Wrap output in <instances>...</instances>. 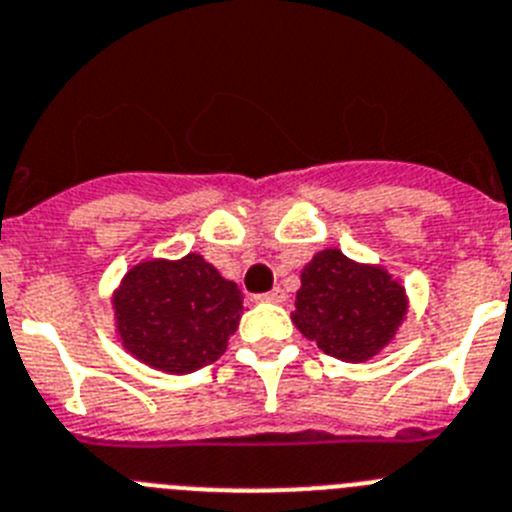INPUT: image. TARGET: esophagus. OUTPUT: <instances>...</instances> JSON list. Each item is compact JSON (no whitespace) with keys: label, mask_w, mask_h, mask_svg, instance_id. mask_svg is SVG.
I'll use <instances>...</instances> for the list:
<instances>
[{"label":"esophagus","mask_w":512,"mask_h":512,"mask_svg":"<svg viewBox=\"0 0 512 512\" xmlns=\"http://www.w3.org/2000/svg\"><path fill=\"white\" fill-rule=\"evenodd\" d=\"M257 301H260V303H283L285 293L280 288H273L270 293H262V296H257Z\"/></svg>","instance_id":"34e87169"}]
</instances>
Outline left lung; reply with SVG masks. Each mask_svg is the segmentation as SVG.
<instances>
[{"instance_id":"8db88e82","label":"left lung","mask_w":512,"mask_h":512,"mask_svg":"<svg viewBox=\"0 0 512 512\" xmlns=\"http://www.w3.org/2000/svg\"><path fill=\"white\" fill-rule=\"evenodd\" d=\"M408 316L400 278L326 247L301 270L290 319L306 339L342 362H367L388 347Z\"/></svg>"}]
</instances>
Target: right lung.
<instances>
[{
  "label": "right lung",
  "mask_w": 512,
  "mask_h": 512,
  "mask_svg": "<svg viewBox=\"0 0 512 512\" xmlns=\"http://www.w3.org/2000/svg\"><path fill=\"white\" fill-rule=\"evenodd\" d=\"M242 290L199 252L132 265L112 293L114 334L142 365L188 375L227 352L242 319Z\"/></svg>",
  "instance_id": "1"
}]
</instances>
